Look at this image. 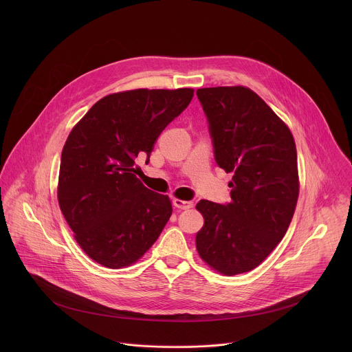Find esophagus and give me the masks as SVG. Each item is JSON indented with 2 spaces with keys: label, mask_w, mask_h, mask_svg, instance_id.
I'll return each mask as SVG.
<instances>
[{
  "label": "esophagus",
  "mask_w": 352,
  "mask_h": 352,
  "mask_svg": "<svg viewBox=\"0 0 352 352\" xmlns=\"http://www.w3.org/2000/svg\"><path fill=\"white\" fill-rule=\"evenodd\" d=\"M173 204L177 209H181V210H188L190 208H193V202H190V200H181V199H174Z\"/></svg>",
  "instance_id": "esophagus-1"
}]
</instances>
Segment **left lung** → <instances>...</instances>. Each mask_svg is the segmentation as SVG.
I'll list each match as a JSON object with an SVG mask.
<instances>
[{
  "mask_svg": "<svg viewBox=\"0 0 352 352\" xmlns=\"http://www.w3.org/2000/svg\"><path fill=\"white\" fill-rule=\"evenodd\" d=\"M196 94L209 121L216 162L232 173L230 204L204 199L196 205L205 219L196 249L224 276L246 273L273 252L292 220L299 195L294 136L249 87H204Z\"/></svg>",
  "mask_w": 352,
  "mask_h": 352,
  "instance_id": "1",
  "label": "left lung"
}]
</instances>
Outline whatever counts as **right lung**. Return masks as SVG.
<instances>
[{
	"label": "right lung",
	"instance_id": "add662e5",
	"mask_svg": "<svg viewBox=\"0 0 352 352\" xmlns=\"http://www.w3.org/2000/svg\"><path fill=\"white\" fill-rule=\"evenodd\" d=\"M193 89H133L109 94L72 128L61 155L57 197L83 252L109 269L138 262L171 217L167 195L147 189L136 160L152 153Z\"/></svg>",
	"mask_w": 352,
	"mask_h": 352
}]
</instances>
